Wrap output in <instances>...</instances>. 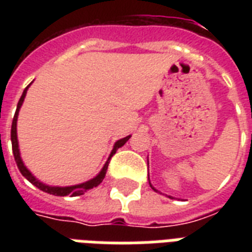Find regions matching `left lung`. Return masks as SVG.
Segmentation results:
<instances>
[{"instance_id":"obj_1","label":"left lung","mask_w":252,"mask_h":252,"mask_svg":"<svg viewBox=\"0 0 252 252\" xmlns=\"http://www.w3.org/2000/svg\"><path fill=\"white\" fill-rule=\"evenodd\" d=\"M148 166H149V161H148ZM148 179H149V175H148ZM149 184H150V187H152V189H153V191H156V192H159L157 189V188H154L153 187V184L150 183V179H149ZM159 193H162V192H159ZM167 197H170V199H174V197H172V196H167Z\"/></svg>"}]
</instances>
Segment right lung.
Instances as JSON below:
<instances>
[{"instance_id": "add662e5", "label": "right lung", "mask_w": 252, "mask_h": 252, "mask_svg": "<svg viewBox=\"0 0 252 252\" xmlns=\"http://www.w3.org/2000/svg\"><path fill=\"white\" fill-rule=\"evenodd\" d=\"M32 84V82H31ZM30 84V85H31ZM30 85L25 89L23 91V94H22L21 99H19V102H18V106H17V111H15V115H14V119H13V124H11V145H13V154H14V158H15V162H17V166L19 168V171L23 176H25L26 179L31 182V183L37 187L39 189H41L43 192H47L49 195H55V196H66V195H70V196H80V195H84L85 192L87 189H91V188L96 187L99 184L102 183V180L104 179V176H106V171H107V167H108V162H110L111 157L116 153V150L119 148H122L124 144H126L128 140L130 138V134L129 136H126L124 138H120L118 141L115 142L114 145V149L111 150V154L108 159L106 161L104 166L102 167V170L99 171V174L96 176H94L93 179L87 180V182H84V183H80V184H74V186H66V187H59V186H48V184L43 183L40 182L39 179H36L35 176L32 175V172L30 171L29 168L26 167L23 161H22L21 158V152H19V144H18V137H17V122H18V115H19V110H21L22 104H23V100L26 98V94H27V90H29Z\"/></svg>"}]
</instances>
